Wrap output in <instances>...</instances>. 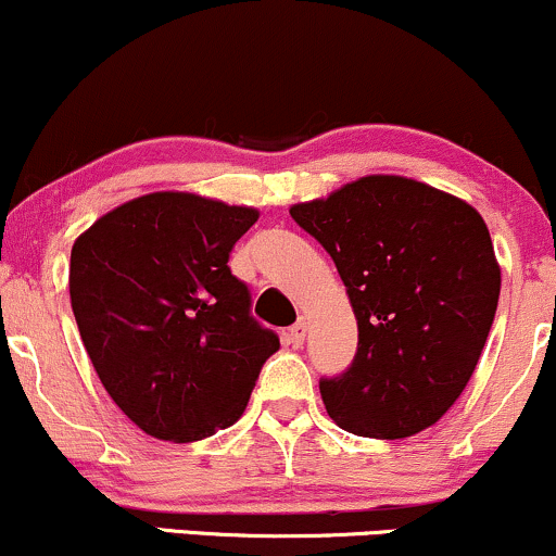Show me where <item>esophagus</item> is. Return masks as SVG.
<instances>
[{
	"label": "esophagus",
	"mask_w": 556,
	"mask_h": 556,
	"mask_svg": "<svg viewBox=\"0 0 556 556\" xmlns=\"http://www.w3.org/2000/svg\"><path fill=\"white\" fill-rule=\"evenodd\" d=\"M305 329H308V324H305V318H300L295 327L290 329V334H287V340H290L292 348H303V342H305Z\"/></svg>",
	"instance_id": "obj_1"
}]
</instances>
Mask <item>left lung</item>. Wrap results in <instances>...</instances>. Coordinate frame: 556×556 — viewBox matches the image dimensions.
Masks as SVG:
<instances>
[{
	"label": "left lung",
	"mask_w": 556,
	"mask_h": 556,
	"mask_svg": "<svg viewBox=\"0 0 556 556\" xmlns=\"http://www.w3.org/2000/svg\"><path fill=\"white\" fill-rule=\"evenodd\" d=\"M340 271L358 353L321 400L358 437L405 439L455 405L486 344L502 269L483 216L400 175H366L290 206Z\"/></svg>",
	"instance_id": "1"
}]
</instances>
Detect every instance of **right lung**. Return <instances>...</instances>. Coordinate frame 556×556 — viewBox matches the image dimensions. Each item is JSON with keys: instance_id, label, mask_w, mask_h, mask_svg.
I'll return each mask as SVG.
<instances>
[{"instance_id": "add662e5", "label": "right lung", "mask_w": 556, "mask_h": 556, "mask_svg": "<svg viewBox=\"0 0 556 556\" xmlns=\"http://www.w3.org/2000/svg\"><path fill=\"white\" fill-rule=\"evenodd\" d=\"M256 222L258 208L159 190L75 240L70 303L80 340L114 405L149 437L188 444L232 426L279 350L227 266Z\"/></svg>"}]
</instances>
